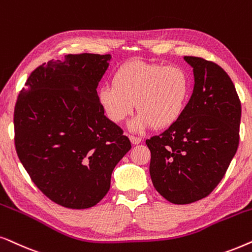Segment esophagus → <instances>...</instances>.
I'll return each mask as SVG.
<instances>
[{
	"mask_svg": "<svg viewBox=\"0 0 252 252\" xmlns=\"http://www.w3.org/2000/svg\"><path fill=\"white\" fill-rule=\"evenodd\" d=\"M129 138H130V140H131V143H132V144H135V145H137V144H139L140 142H142V138H140V137L130 136Z\"/></svg>",
	"mask_w": 252,
	"mask_h": 252,
	"instance_id": "34e87169",
	"label": "esophagus"
}]
</instances>
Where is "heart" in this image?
<instances>
[{"label":"heart","mask_w":252,"mask_h":252,"mask_svg":"<svg viewBox=\"0 0 252 252\" xmlns=\"http://www.w3.org/2000/svg\"><path fill=\"white\" fill-rule=\"evenodd\" d=\"M191 90L186 70L175 65L131 61L117 69L113 84L98 91V101L110 121L121 123L136 108L129 124L132 131H143L154 124L162 129L177 122L186 109Z\"/></svg>","instance_id":"heart-1"}]
</instances>
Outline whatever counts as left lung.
Returning a JSON list of instances; mask_svg holds the SVG:
<instances>
[{
    "label": "left lung",
    "mask_w": 252,
    "mask_h": 252,
    "mask_svg": "<svg viewBox=\"0 0 252 252\" xmlns=\"http://www.w3.org/2000/svg\"><path fill=\"white\" fill-rule=\"evenodd\" d=\"M192 66V95L179 121L146 140L156 190L173 204H190L212 192L229 167L240 140L241 101L224 70L202 58Z\"/></svg>",
    "instance_id": "1"
}]
</instances>
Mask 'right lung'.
Segmentation results:
<instances>
[{"instance_id": "1", "label": "right lung", "mask_w": 252, "mask_h": 252, "mask_svg": "<svg viewBox=\"0 0 252 252\" xmlns=\"http://www.w3.org/2000/svg\"><path fill=\"white\" fill-rule=\"evenodd\" d=\"M110 59L84 53L43 63L30 75L15 106L19 160L40 191L68 209L98 204L115 166L131 149L96 96Z\"/></svg>"}]
</instances>
